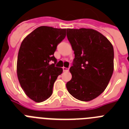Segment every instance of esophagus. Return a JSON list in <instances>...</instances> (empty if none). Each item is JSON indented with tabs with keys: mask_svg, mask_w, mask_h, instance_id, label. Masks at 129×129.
Listing matches in <instances>:
<instances>
[{
	"mask_svg": "<svg viewBox=\"0 0 129 129\" xmlns=\"http://www.w3.org/2000/svg\"><path fill=\"white\" fill-rule=\"evenodd\" d=\"M63 72H68L69 71V68H66V67H63L62 68Z\"/></svg>",
	"mask_w": 129,
	"mask_h": 129,
	"instance_id": "1",
	"label": "esophagus"
}]
</instances>
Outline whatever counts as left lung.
Masks as SVG:
<instances>
[{"mask_svg": "<svg viewBox=\"0 0 129 129\" xmlns=\"http://www.w3.org/2000/svg\"><path fill=\"white\" fill-rule=\"evenodd\" d=\"M67 38L75 58L67 88L77 100L91 101L103 93L112 76L113 46L104 35L92 29H67Z\"/></svg>", "mask_w": 129, "mask_h": 129, "instance_id": "left-lung-1", "label": "left lung"}]
</instances>
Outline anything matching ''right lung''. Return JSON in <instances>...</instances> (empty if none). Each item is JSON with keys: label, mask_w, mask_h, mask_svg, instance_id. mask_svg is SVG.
<instances>
[{"label": "right lung", "mask_w": 129, "mask_h": 129, "mask_svg": "<svg viewBox=\"0 0 129 129\" xmlns=\"http://www.w3.org/2000/svg\"><path fill=\"white\" fill-rule=\"evenodd\" d=\"M67 30L40 26L20 44L17 64L18 79L25 94L37 103L52 95L53 84L62 74V68L55 66L57 59L53 54L65 38Z\"/></svg>", "instance_id": "add662e5"}]
</instances>
